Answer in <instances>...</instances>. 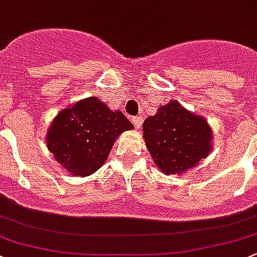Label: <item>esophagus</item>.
Wrapping results in <instances>:
<instances>
[{"label": "esophagus", "mask_w": 257, "mask_h": 257, "mask_svg": "<svg viewBox=\"0 0 257 257\" xmlns=\"http://www.w3.org/2000/svg\"><path fill=\"white\" fill-rule=\"evenodd\" d=\"M143 117L142 115H137V117H134L133 119H132V121H133V124L136 125L137 129H140L142 128V124H143Z\"/></svg>", "instance_id": "1"}]
</instances>
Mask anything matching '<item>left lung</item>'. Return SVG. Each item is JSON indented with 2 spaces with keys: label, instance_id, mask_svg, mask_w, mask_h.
Returning a JSON list of instances; mask_svg holds the SVG:
<instances>
[{
  "label": "left lung",
  "instance_id": "8db88e82",
  "mask_svg": "<svg viewBox=\"0 0 257 257\" xmlns=\"http://www.w3.org/2000/svg\"><path fill=\"white\" fill-rule=\"evenodd\" d=\"M143 132L153 163L165 175L181 176L213 149V131L206 118L186 109L175 99L148 117Z\"/></svg>",
  "mask_w": 257,
  "mask_h": 257
}]
</instances>
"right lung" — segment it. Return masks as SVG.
I'll return each instance as SVG.
<instances>
[{
	"label": "right lung",
	"instance_id": "add662e5",
	"mask_svg": "<svg viewBox=\"0 0 257 257\" xmlns=\"http://www.w3.org/2000/svg\"><path fill=\"white\" fill-rule=\"evenodd\" d=\"M133 124L96 96L61 109L47 132V148L74 176H90L106 163L115 139Z\"/></svg>",
	"mask_w": 257,
	"mask_h": 257
}]
</instances>
